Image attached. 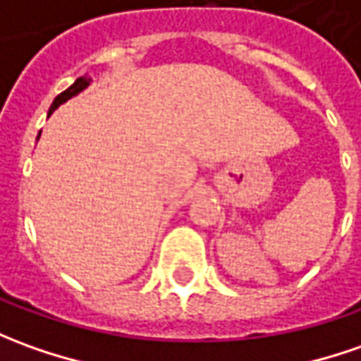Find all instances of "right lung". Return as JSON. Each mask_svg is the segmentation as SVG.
<instances>
[{
	"label": "right lung",
	"mask_w": 361,
	"mask_h": 361,
	"mask_svg": "<svg viewBox=\"0 0 361 361\" xmlns=\"http://www.w3.org/2000/svg\"><path fill=\"white\" fill-rule=\"evenodd\" d=\"M88 85H90V78L78 77L77 80H75V82H73V85H71L67 90H65V92H61V94H59V97L53 100V104H51V109H49V114H53V112H55V110H57L59 106L63 104V102H67L68 98L77 97L78 92H82V90L88 87ZM39 136H41V134H39Z\"/></svg>",
	"instance_id": "1"
}]
</instances>
